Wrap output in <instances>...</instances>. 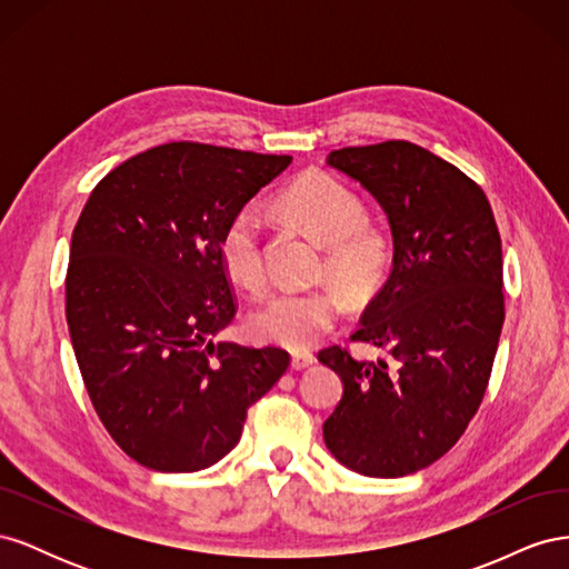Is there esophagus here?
Returning a JSON list of instances; mask_svg holds the SVG:
<instances>
[{
    "label": "esophagus",
    "instance_id": "esophagus-1",
    "mask_svg": "<svg viewBox=\"0 0 569 569\" xmlns=\"http://www.w3.org/2000/svg\"><path fill=\"white\" fill-rule=\"evenodd\" d=\"M313 363H316V356L311 351L291 353V368H295V370H306V368H311Z\"/></svg>",
    "mask_w": 569,
    "mask_h": 569
}]
</instances>
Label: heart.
Wrapping results in <instances>:
<instances>
[{"label":"heart","instance_id":"b5f03b06","mask_svg":"<svg viewBox=\"0 0 569 569\" xmlns=\"http://www.w3.org/2000/svg\"><path fill=\"white\" fill-rule=\"evenodd\" d=\"M287 216L299 220L327 244L325 270L351 295L366 297L382 284L391 268V239L368 226L366 203L349 184L327 176L306 173L280 199ZM263 213L247 203L220 234L218 256L228 278L249 291L266 284ZM347 311V299L335 287L278 289L249 316V332L287 349H308Z\"/></svg>","mask_w":569,"mask_h":569}]
</instances>
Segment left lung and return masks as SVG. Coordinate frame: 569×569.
<instances>
[{"instance_id": "1", "label": "left lung", "mask_w": 569, "mask_h": 569, "mask_svg": "<svg viewBox=\"0 0 569 569\" xmlns=\"http://www.w3.org/2000/svg\"><path fill=\"white\" fill-rule=\"evenodd\" d=\"M327 166L387 213L393 268L351 339L393 366L322 349L343 385L322 437L353 472L403 477L449 451L485 399L506 318L501 234L481 187L418 144L343 147Z\"/></svg>"}]
</instances>
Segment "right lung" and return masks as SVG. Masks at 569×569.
Here are the masks:
<instances>
[{
  "label": "right lung",
  "instance_id": "obj_1",
  "mask_svg": "<svg viewBox=\"0 0 569 569\" xmlns=\"http://www.w3.org/2000/svg\"><path fill=\"white\" fill-rule=\"evenodd\" d=\"M289 163L168 142L101 178L78 218L66 272L76 360L101 425L149 470L228 456L289 366L282 349L211 341L237 313L220 234Z\"/></svg>",
  "mask_w": 569,
  "mask_h": 569
}]
</instances>
